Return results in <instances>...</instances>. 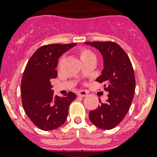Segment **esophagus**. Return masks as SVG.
<instances>
[{"mask_svg": "<svg viewBox=\"0 0 157 157\" xmlns=\"http://www.w3.org/2000/svg\"><path fill=\"white\" fill-rule=\"evenodd\" d=\"M77 95H78L79 96L84 97V96H86V95H87V92L84 91V90H80V91H79L78 93H77Z\"/></svg>", "mask_w": 157, "mask_h": 157, "instance_id": "1", "label": "esophagus"}]
</instances>
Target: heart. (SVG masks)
<instances>
[{
	"label": "heart",
	"mask_w": 157,
	"mask_h": 157,
	"mask_svg": "<svg viewBox=\"0 0 157 157\" xmlns=\"http://www.w3.org/2000/svg\"><path fill=\"white\" fill-rule=\"evenodd\" d=\"M76 52H77V53L80 56V58L82 61V62H83L85 61H87V60L94 59L95 58V55L93 54V52L91 50L86 48H79L76 50ZM61 60H62V58L60 60L59 64L61 63Z\"/></svg>",
	"instance_id": "1"
}]
</instances>
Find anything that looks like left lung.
<instances>
[{
  "label": "left lung",
  "mask_w": 157,
  "mask_h": 157,
  "mask_svg": "<svg viewBox=\"0 0 157 157\" xmlns=\"http://www.w3.org/2000/svg\"><path fill=\"white\" fill-rule=\"evenodd\" d=\"M102 55L104 68L96 81L103 83L109 92L108 99L95 110L90 111V121L101 129L110 130L120 124L131 107L134 91L135 77L129 57L116 42H86Z\"/></svg>",
  "instance_id": "obj_1"
}]
</instances>
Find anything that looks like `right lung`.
Wrapping results in <instances>:
<instances>
[{
	"label": "right lung",
	"instance_id": "obj_1",
	"mask_svg": "<svg viewBox=\"0 0 157 157\" xmlns=\"http://www.w3.org/2000/svg\"><path fill=\"white\" fill-rule=\"evenodd\" d=\"M77 43L49 44L34 52L21 80L22 104L32 122L43 131H52L65 122L68 108L77 96L68 92L64 97L54 94L51 80L56 78L58 58Z\"/></svg>",
	"mask_w": 157,
	"mask_h": 157
}]
</instances>
